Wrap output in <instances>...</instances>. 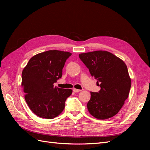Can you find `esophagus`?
Segmentation results:
<instances>
[{
  "instance_id": "1",
  "label": "esophagus",
  "mask_w": 150,
  "mask_h": 150,
  "mask_svg": "<svg viewBox=\"0 0 150 150\" xmlns=\"http://www.w3.org/2000/svg\"><path fill=\"white\" fill-rule=\"evenodd\" d=\"M73 91L74 93H78V92L81 91V90L80 89H76V88H74L73 89Z\"/></svg>"
}]
</instances>
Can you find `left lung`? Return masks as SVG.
Returning a JSON list of instances; mask_svg holds the SVG:
<instances>
[{
  "instance_id": "1",
  "label": "left lung",
  "mask_w": 150,
  "mask_h": 150,
  "mask_svg": "<svg viewBox=\"0 0 150 150\" xmlns=\"http://www.w3.org/2000/svg\"><path fill=\"white\" fill-rule=\"evenodd\" d=\"M101 89L91 92L87 104L89 113L99 120L115 116L128 98L131 85L128 68L124 61L112 53L96 51L79 55Z\"/></svg>"
}]
</instances>
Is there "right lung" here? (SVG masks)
<instances>
[{"label":"right lung","instance_id":"obj_1","mask_svg":"<svg viewBox=\"0 0 150 150\" xmlns=\"http://www.w3.org/2000/svg\"><path fill=\"white\" fill-rule=\"evenodd\" d=\"M69 52L50 50L32 57L22 72V86L25 100L35 115L53 119L64 110L71 89L54 87L62 75Z\"/></svg>","mask_w":150,"mask_h":150}]
</instances>
